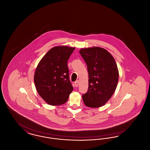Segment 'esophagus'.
Returning a JSON list of instances; mask_svg holds the SVG:
<instances>
[{
    "instance_id": "obj_1",
    "label": "esophagus",
    "mask_w": 150,
    "mask_h": 150,
    "mask_svg": "<svg viewBox=\"0 0 150 150\" xmlns=\"http://www.w3.org/2000/svg\"><path fill=\"white\" fill-rule=\"evenodd\" d=\"M79 80H77V81H76L75 82V86L76 87H78L79 86Z\"/></svg>"
}]
</instances>
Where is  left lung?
I'll return each instance as SVG.
<instances>
[{"label":"left lung","mask_w":150,"mask_h":150,"mask_svg":"<svg viewBox=\"0 0 150 150\" xmlns=\"http://www.w3.org/2000/svg\"><path fill=\"white\" fill-rule=\"evenodd\" d=\"M79 52L89 75L88 92L82 96L84 103L87 107H101L112 97L117 85L119 71L114 58L98 47L82 48Z\"/></svg>","instance_id":"8db88e82"}]
</instances>
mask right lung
Wrapping results in <instances>:
<instances>
[{"label":"right lung","mask_w":150,"mask_h":150,"mask_svg":"<svg viewBox=\"0 0 150 150\" xmlns=\"http://www.w3.org/2000/svg\"><path fill=\"white\" fill-rule=\"evenodd\" d=\"M75 49L65 45L54 47L44 55L37 66L34 79L36 89L50 105L64 104L73 91L67 61Z\"/></svg>","instance_id":"add662e5"}]
</instances>
